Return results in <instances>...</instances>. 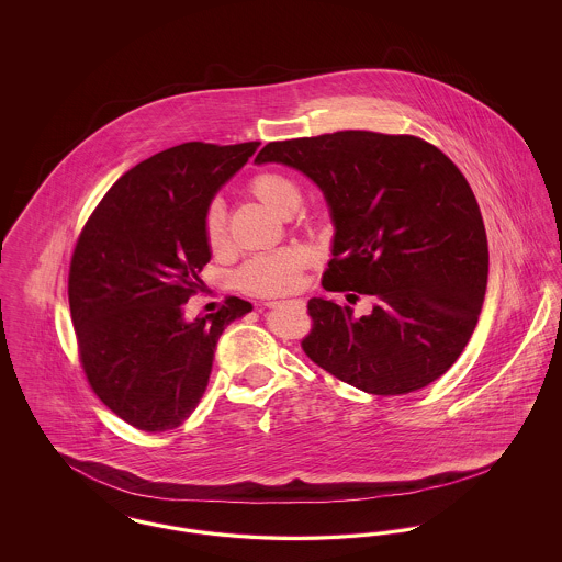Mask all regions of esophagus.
<instances>
[{
    "mask_svg": "<svg viewBox=\"0 0 562 562\" xmlns=\"http://www.w3.org/2000/svg\"><path fill=\"white\" fill-rule=\"evenodd\" d=\"M296 305H303V301H294ZM268 307H271V310H276V307H282V305H286L284 301H269V303H266Z\"/></svg>",
    "mask_w": 562,
    "mask_h": 562,
    "instance_id": "34e87169",
    "label": "esophagus"
}]
</instances>
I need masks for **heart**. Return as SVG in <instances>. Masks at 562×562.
<instances>
[{
    "instance_id": "b5f03b06",
    "label": "heart",
    "mask_w": 562,
    "mask_h": 562,
    "mask_svg": "<svg viewBox=\"0 0 562 562\" xmlns=\"http://www.w3.org/2000/svg\"><path fill=\"white\" fill-rule=\"evenodd\" d=\"M248 189L276 213L291 214L301 202L299 183L293 177L278 170H266L255 175L248 183ZM202 236L213 252H218L227 246V216L223 204L216 200H213L202 214ZM305 261L307 257L299 248H278L250 257L238 269L236 278L241 289L248 293L278 296L291 293L299 286Z\"/></svg>"
}]
</instances>
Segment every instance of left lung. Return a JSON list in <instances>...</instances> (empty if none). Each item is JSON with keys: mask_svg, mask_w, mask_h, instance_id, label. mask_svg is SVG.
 <instances>
[{"mask_svg": "<svg viewBox=\"0 0 562 562\" xmlns=\"http://www.w3.org/2000/svg\"><path fill=\"white\" fill-rule=\"evenodd\" d=\"M255 161L293 166L324 191L335 240L322 286L372 301L358 317L310 299L307 358L374 396L447 373L476 328L488 276L481 209L453 161L419 136L371 131L273 140Z\"/></svg>", "mask_w": 562, "mask_h": 562, "instance_id": "obj_1", "label": "left lung"}]
</instances>
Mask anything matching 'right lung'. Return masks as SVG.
Wrapping results in <instances>:
<instances>
[{
	"label": "right lung",
	"mask_w": 562,
	"mask_h": 562,
	"mask_svg": "<svg viewBox=\"0 0 562 562\" xmlns=\"http://www.w3.org/2000/svg\"><path fill=\"white\" fill-rule=\"evenodd\" d=\"M257 147L191 140L136 164L76 241L69 307L81 369L92 392L133 428H179L209 385L221 333L252 310L227 296L218 312L183 318L211 261L202 214Z\"/></svg>",
	"instance_id": "add662e5"
}]
</instances>
